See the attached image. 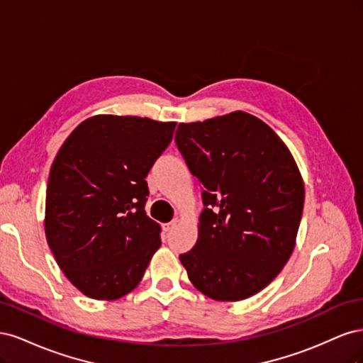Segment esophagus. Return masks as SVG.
Listing matches in <instances>:
<instances>
[{"label": "esophagus", "instance_id": "34e87169", "mask_svg": "<svg viewBox=\"0 0 363 363\" xmlns=\"http://www.w3.org/2000/svg\"><path fill=\"white\" fill-rule=\"evenodd\" d=\"M179 223H180V219H179V218H175V219H172L171 223L164 224V225H163V230H164V232H172V230H174L175 227H177V224H179Z\"/></svg>", "mask_w": 363, "mask_h": 363}]
</instances>
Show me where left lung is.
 <instances>
[{
    "mask_svg": "<svg viewBox=\"0 0 363 363\" xmlns=\"http://www.w3.org/2000/svg\"><path fill=\"white\" fill-rule=\"evenodd\" d=\"M175 142L203 184L206 206L182 265L208 298H250L279 276L295 248L304 182L292 152L242 111L182 123Z\"/></svg>",
    "mask_w": 363,
    "mask_h": 363,
    "instance_id": "obj_1",
    "label": "left lung"
}]
</instances>
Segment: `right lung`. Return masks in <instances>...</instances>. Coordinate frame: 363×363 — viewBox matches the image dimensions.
<instances>
[{"label": "right lung", "mask_w": 363, "mask_h": 363, "mask_svg": "<svg viewBox=\"0 0 363 363\" xmlns=\"http://www.w3.org/2000/svg\"><path fill=\"white\" fill-rule=\"evenodd\" d=\"M177 123L95 115L63 142L51 164L45 236L59 268L83 295L118 300L133 291L160 247L145 212V177Z\"/></svg>", "instance_id": "right-lung-1"}]
</instances>
